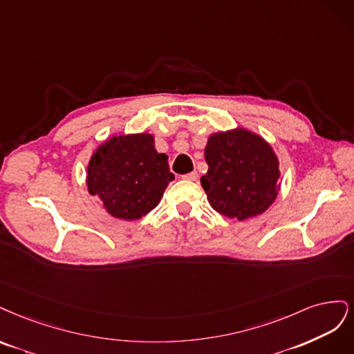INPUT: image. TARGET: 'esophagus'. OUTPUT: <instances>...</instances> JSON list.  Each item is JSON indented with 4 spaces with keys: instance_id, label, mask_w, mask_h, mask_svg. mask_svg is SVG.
<instances>
[{
    "instance_id": "obj_1",
    "label": "esophagus",
    "mask_w": 354,
    "mask_h": 354,
    "mask_svg": "<svg viewBox=\"0 0 354 354\" xmlns=\"http://www.w3.org/2000/svg\"><path fill=\"white\" fill-rule=\"evenodd\" d=\"M197 178H198V174H197V172H191V174L182 175V179H185V180H196Z\"/></svg>"
}]
</instances>
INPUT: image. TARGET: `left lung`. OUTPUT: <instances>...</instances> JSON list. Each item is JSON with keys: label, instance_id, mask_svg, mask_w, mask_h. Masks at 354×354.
<instances>
[{"label": "left lung", "instance_id": "left-lung-1", "mask_svg": "<svg viewBox=\"0 0 354 354\" xmlns=\"http://www.w3.org/2000/svg\"><path fill=\"white\" fill-rule=\"evenodd\" d=\"M204 157L209 170L201 185L216 212L244 221L263 213L277 198L278 158L256 133L245 129L214 133Z\"/></svg>", "mask_w": 354, "mask_h": 354}]
</instances>
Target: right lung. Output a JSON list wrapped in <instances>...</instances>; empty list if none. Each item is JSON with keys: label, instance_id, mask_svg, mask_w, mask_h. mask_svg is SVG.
<instances>
[{"label": "right lung", "instance_id": "right-lung-1", "mask_svg": "<svg viewBox=\"0 0 354 354\" xmlns=\"http://www.w3.org/2000/svg\"><path fill=\"white\" fill-rule=\"evenodd\" d=\"M175 175L167 156L157 153L148 133L113 136L88 165V191L115 218L135 221L151 212Z\"/></svg>", "mask_w": 354, "mask_h": 354}]
</instances>
